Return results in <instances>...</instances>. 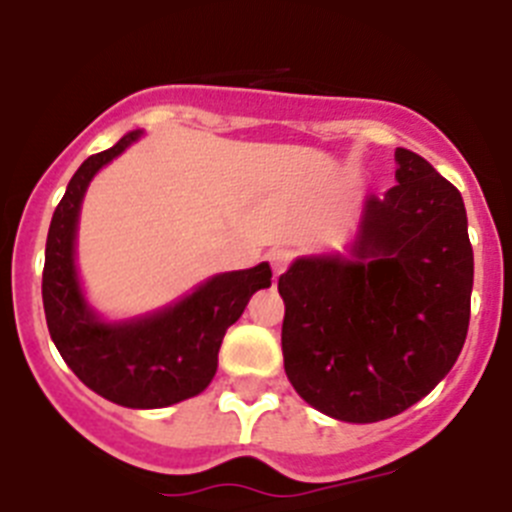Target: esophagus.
Returning <instances> with one entry per match:
<instances>
[{"label": "esophagus", "instance_id": "34e87169", "mask_svg": "<svg viewBox=\"0 0 512 512\" xmlns=\"http://www.w3.org/2000/svg\"><path fill=\"white\" fill-rule=\"evenodd\" d=\"M291 260H293V255L288 250H273L268 255V262H270V268H273V273L275 275H281V273H286V268L288 265H291Z\"/></svg>", "mask_w": 512, "mask_h": 512}]
</instances>
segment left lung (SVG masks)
I'll return each mask as SVG.
<instances>
[{"label": "left lung", "instance_id": "1", "mask_svg": "<svg viewBox=\"0 0 512 512\" xmlns=\"http://www.w3.org/2000/svg\"><path fill=\"white\" fill-rule=\"evenodd\" d=\"M394 159L397 185L366 198L350 257H299L278 278L288 381L342 422L420 402L469 330L474 252L461 193L415 151Z\"/></svg>", "mask_w": 512, "mask_h": 512}]
</instances>
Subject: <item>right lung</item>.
Segmentation results:
<instances>
[{
    "instance_id": "obj_1",
    "label": "right lung",
    "mask_w": 512,
    "mask_h": 512,
    "mask_svg": "<svg viewBox=\"0 0 512 512\" xmlns=\"http://www.w3.org/2000/svg\"><path fill=\"white\" fill-rule=\"evenodd\" d=\"M126 133L84 159L53 211L43 265V309L51 340L84 386L131 410H157L201 394L219 366L226 330L252 293L270 286V265L208 278L177 304L128 322H102L79 286L74 242L82 198L92 177L139 139Z\"/></svg>"
}]
</instances>
